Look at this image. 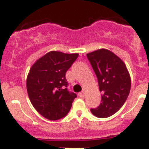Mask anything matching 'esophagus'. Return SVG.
I'll list each match as a JSON object with an SVG mask.
<instances>
[{
    "label": "esophagus",
    "instance_id": "esophagus-1",
    "mask_svg": "<svg viewBox=\"0 0 149 149\" xmlns=\"http://www.w3.org/2000/svg\"><path fill=\"white\" fill-rule=\"evenodd\" d=\"M79 96H80L81 97H85V91H82L81 92L79 93Z\"/></svg>",
    "mask_w": 149,
    "mask_h": 149
}]
</instances>
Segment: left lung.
I'll return each mask as SVG.
<instances>
[{
  "label": "left lung",
  "mask_w": 149,
  "mask_h": 149,
  "mask_svg": "<svg viewBox=\"0 0 149 149\" xmlns=\"http://www.w3.org/2000/svg\"><path fill=\"white\" fill-rule=\"evenodd\" d=\"M97 77L101 103L91 108L94 116L106 118L123 107L130 91V74L123 61L111 51L100 49L86 55Z\"/></svg>",
  "instance_id": "left-lung-1"
}]
</instances>
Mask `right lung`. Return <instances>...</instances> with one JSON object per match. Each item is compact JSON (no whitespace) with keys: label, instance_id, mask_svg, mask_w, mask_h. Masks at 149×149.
<instances>
[{"label":"right lung","instance_id":"1","mask_svg":"<svg viewBox=\"0 0 149 149\" xmlns=\"http://www.w3.org/2000/svg\"><path fill=\"white\" fill-rule=\"evenodd\" d=\"M79 57L51 51L36 61L29 73L26 88L36 110L49 120H57L69 112L77 95L68 89L65 73Z\"/></svg>","mask_w":149,"mask_h":149}]
</instances>
